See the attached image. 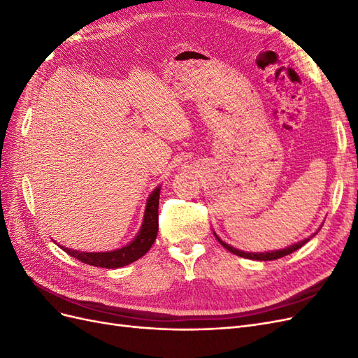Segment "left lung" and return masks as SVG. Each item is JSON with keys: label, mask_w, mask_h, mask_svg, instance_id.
Returning a JSON list of instances; mask_svg holds the SVG:
<instances>
[{"label": "left lung", "mask_w": 358, "mask_h": 358, "mask_svg": "<svg viewBox=\"0 0 358 358\" xmlns=\"http://www.w3.org/2000/svg\"><path fill=\"white\" fill-rule=\"evenodd\" d=\"M215 236H216V234H215ZM216 239H218V242H220L225 249H229L230 252H233V254H236V255L243 257V258H249V259H258V262H272V259L282 258V257H285V255H288V254H291V252L297 251L299 248H301L303 245L309 242L310 237H308V239L301 241V242H299V243H296V245H291V246H288V248H285V249H279V251H272V252H257V254H255V252H243V251H239V249H236V248H233V246H230V245L224 243V242L220 239L218 236H216Z\"/></svg>", "instance_id": "obj_1"}]
</instances>
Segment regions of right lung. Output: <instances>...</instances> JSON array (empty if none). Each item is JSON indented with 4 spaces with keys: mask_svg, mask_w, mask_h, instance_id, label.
I'll return each mask as SVG.
<instances>
[{
    "mask_svg": "<svg viewBox=\"0 0 358 358\" xmlns=\"http://www.w3.org/2000/svg\"><path fill=\"white\" fill-rule=\"evenodd\" d=\"M158 204H159V188H157L152 194H150V197L146 203L143 225L142 229H140L137 237L131 243L121 249H116V251H109V252H80V251H73V249L61 246L62 251H66L69 255L78 258L82 263L95 266V267L117 268V267L133 263L140 257H143L157 239Z\"/></svg>",
    "mask_w": 358,
    "mask_h": 358,
    "instance_id": "1",
    "label": "right lung"
}]
</instances>
